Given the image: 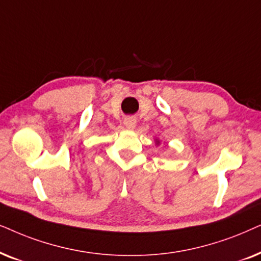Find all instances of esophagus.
<instances>
[{
    "label": "esophagus",
    "mask_w": 261,
    "mask_h": 261,
    "mask_svg": "<svg viewBox=\"0 0 261 261\" xmlns=\"http://www.w3.org/2000/svg\"><path fill=\"white\" fill-rule=\"evenodd\" d=\"M124 125L125 127L128 128V130H133V128L136 126V119L134 117H127L125 118L124 120Z\"/></svg>",
    "instance_id": "34e87169"
}]
</instances>
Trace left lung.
I'll use <instances>...</instances> for the list:
<instances>
[{
	"label": "left lung",
	"instance_id": "8db88e82",
	"mask_svg": "<svg viewBox=\"0 0 261 261\" xmlns=\"http://www.w3.org/2000/svg\"><path fill=\"white\" fill-rule=\"evenodd\" d=\"M155 143L159 145V143H160V142H159V140H158V138H156V140H155Z\"/></svg>",
	"mask_w": 261,
	"mask_h": 261
}]
</instances>
